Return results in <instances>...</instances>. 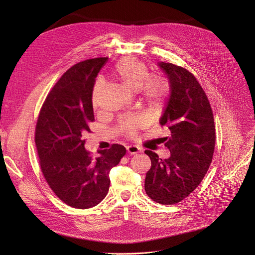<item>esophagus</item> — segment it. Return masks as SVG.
I'll return each instance as SVG.
<instances>
[{"label":"esophagus","mask_w":255,"mask_h":255,"mask_svg":"<svg viewBox=\"0 0 255 255\" xmlns=\"http://www.w3.org/2000/svg\"><path fill=\"white\" fill-rule=\"evenodd\" d=\"M127 151L129 154H137L139 152L142 151V149L140 147H138L137 145H129V146H127Z\"/></svg>","instance_id":"esophagus-1"}]
</instances>
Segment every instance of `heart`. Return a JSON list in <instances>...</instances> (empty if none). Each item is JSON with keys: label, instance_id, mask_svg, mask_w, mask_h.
<instances>
[{"label": "heart", "instance_id": "heart-1", "mask_svg": "<svg viewBox=\"0 0 255 255\" xmlns=\"http://www.w3.org/2000/svg\"><path fill=\"white\" fill-rule=\"evenodd\" d=\"M148 75L149 70L146 63L136 58H127L119 61L110 72V77L127 91L138 92L140 90L145 102L149 107L154 108L159 106L167 97L169 84L161 76ZM102 90L103 84L98 81L92 92V104L94 107L99 105ZM140 125V120H126L122 122L123 129L131 135L135 133Z\"/></svg>", "mask_w": 255, "mask_h": 255}]
</instances>
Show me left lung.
<instances>
[{"instance_id":"8db88e82","label":"left lung","mask_w":255,"mask_h":255,"mask_svg":"<svg viewBox=\"0 0 255 255\" xmlns=\"http://www.w3.org/2000/svg\"><path fill=\"white\" fill-rule=\"evenodd\" d=\"M157 65L169 84L159 123L168 134L163 141L170 156L161 159L145 150L151 167L144 188L156 203L172 205L188 197L208 171L215 148V124L208 98L191 72L163 61Z\"/></svg>"}]
</instances>
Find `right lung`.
Returning a JSON list of instances; mask_svg holds the SVG:
<instances>
[{
    "label": "right lung",
    "mask_w": 255,
    "mask_h": 255,
    "mask_svg": "<svg viewBox=\"0 0 255 255\" xmlns=\"http://www.w3.org/2000/svg\"><path fill=\"white\" fill-rule=\"evenodd\" d=\"M108 57L88 59L64 72L47 96L35 130L40 166L47 184L65 204L77 209L97 206L110 187V170L125 155L123 145L85 148V134L95 120L92 92Z\"/></svg>",
    "instance_id": "obj_1"
}]
</instances>
